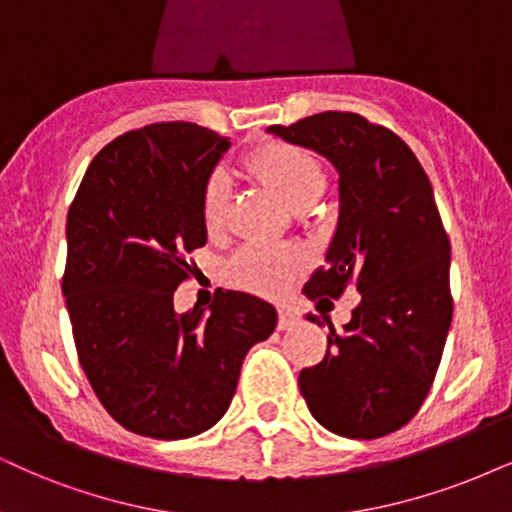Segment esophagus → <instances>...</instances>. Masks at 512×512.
<instances>
[{"label":"esophagus","mask_w":512,"mask_h":512,"mask_svg":"<svg viewBox=\"0 0 512 512\" xmlns=\"http://www.w3.org/2000/svg\"><path fill=\"white\" fill-rule=\"evenodd\" d=\"M297 321H300V316H297L293 307L278 304V331H290V328L297 326Z\"/></svg>","instance_id":"esophagus-1"}]
</instances>
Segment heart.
<instances>
[{"label":"heart","instance_id":"b5f03b06","mask_svg":"<svg viewBox=\"0 0 512 512\" xmlns=\"http://www.w3.org/2000/svg\"><path fill=\"white\" fill-rule=\"evenodd\" d=\"M248 165L281 193L290 208H304L321 196L326 186V170L314 153L286 141H269L250 153ZM231 181L224 170H215L205 181L200 196V212L208 234H222L229 215ZM304 267V255L288 245L248 243L229 262V276L236 286L252 293L274 295L293 281Z\"/></svg>","mask_w":512,"mask_h":512}]
</instances>
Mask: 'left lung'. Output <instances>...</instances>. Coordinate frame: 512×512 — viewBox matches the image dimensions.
I'll return each instance as SVG.
<instances>
[{
    "instance_id": "1",
    "label": "left lung",
    "mask_w": 512,
    "mask_h": 512,
    "mask_svg": "<svg viewBox=\"0 0 512 512\" xmlns=\"http://www.w3.org/2000/svg\"><path fill=\"white\" fill-rule=\"evenodd\" d=\"M269 132L326 155L340 174L326 267L302 293L319 304L347 286L361 293L349 323L328 333L326 357L302 368L300 392L335 435L385 437L423 406L454 314L451 243L430 179L392 129L364 115L326 111Z\"/></svg>"
}]
</instances>
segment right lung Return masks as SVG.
I'll return each mask as SVG.
<instances>
[{
    "mask_svg": "<svg viewBox=\"0 0 512 512\" xmlns=\"http://www.w3.org/2000/svg\"><path fill=\"white\" fill-rule=\"evenodd\" d=\"M229 139L191 122H153L103 146L68 210L63 295L77 359L122 428L200 435L229 409L248 349L276 309L217 288L210 316L174 312L186 255L208 243L203 186Z\"/></svg>",
    "mask_w": 512,
    "mask_h": 512,
    "instance_id": "1",
    "label": "right lung"
}]
</instances>
